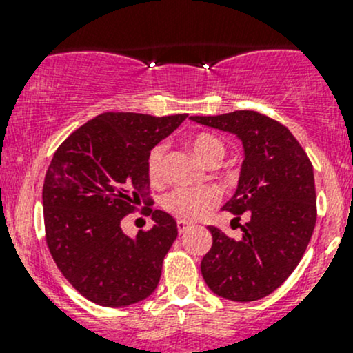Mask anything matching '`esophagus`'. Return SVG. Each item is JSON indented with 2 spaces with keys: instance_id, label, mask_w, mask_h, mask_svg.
I'll list each match as a JSON object with an SVG mask.
<instances>
[{
  "instance_id": "1",
  "label": "esophagus",
  "mask_w": 353,
  "mask_h": 353,
  "mask_svg": "<svg viewBox=\"0 0 353 353\" xmlns=\"http://www.w3.org/2000/svg\"><path fill=\"white\" fill-rule=\"evenodd\" d=\"M190 229H191V225L188 222H183V220H179V222H177V232L179 234L188 232Z\"/></svg>"
}]
</instances>
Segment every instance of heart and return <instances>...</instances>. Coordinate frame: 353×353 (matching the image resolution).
I'll return each mask as SVG.
<instances>
[{"mask_svg":"<svg viewBox=\"0 0 353 353\" xmlns=\"http://www.w3.org/2000/svg\"><path fill=\"white\" fill-rule=\"evenodd\" d=\"M194 155L203 163L210 160H222L225 147L216 137L210 133H199L191 141ZM163 159H165V145H155L147 157V174L152 183H159L163 176ZM219 203V194L212 188H176L167 193L162 199V206L174 216L186 222H196L203 219L213 206Z\"/></svg>","mask_w":353,"mask_h":353,"instance_id":"b5f03b06","label":"heart"}]
</instances>
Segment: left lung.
I'll list each match as a JSON object with an SVG mask.
<instances>
[{
	"mask_svg": "<svg viewBox=\"0 0 353 353\" xmlns=\"http://www.w3.org/2000/svg\"><path fill=\"white\" fill-rule=\"evenodd\" d=\"M191 119L237 134L244 145L239 186L223 205L234 220L248 215L243 239L210 225L213 244L201 275L220 297L258 301L285 282L311 241L318 215L312 163L287 126L256 110Z\"/></svg>",
	"mask_w": 353,
	"mask_h": 353,
	"instance_id": "8db88e82",
	"label": "left lung"
}]
</instances>
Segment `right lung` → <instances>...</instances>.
Listing matches in <instances>:
<instances>
[{"mask_svg": "<svg viewBox=\"0 0 353 353\" xmlns=\"http://www.w3.org/2000/svg\"><path fill=\"white\" fill-rule=\"evenodd\" d=\"M186 117L104 112L54 152L42 186L46 243L63 276L88 301L124 307L159 285L177 223L148 208L147 157ZM141 204L154 227L126 236L120 222Z\"/></svg>", "mask_w": 353, "mask_h": 353, "instance_id": "1", "label": "right lung"}]
</instances>
